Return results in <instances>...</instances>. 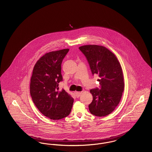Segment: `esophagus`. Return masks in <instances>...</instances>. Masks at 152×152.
<instances>
[{
  "mask_svg": "<svg viewBox=\"0 0 152 152\" xmlns=\"http://www.w3.org/2000/svg\"><path fill=\"white\" fill-rule=\"evenodd\" d=\"M81 92H75L76 96L77 97H79L81 95Z\"/></svg>",
  "mask_w": 152,
  "mask_h": 152,
  "instance_id": "1",
  "label": "esophagus"
}]
</instances>
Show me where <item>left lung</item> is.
<instances>
[{
	"label": "left lung",
	"mask_w": 152,
	"mask_h": 152,
	"mask_svg": "<svg viewBox=\"0 0 152 152\" xmlns=\"http://www.w3.org/2000/svg\"><path fill=\"white\" fill-rule=\"evenodd\" d=\"M87 58L91 72L97 74L101 89L90 90L93 101L89 105L94 116H106L111 113L121 100L124 89L121 66L115 55L105 47L86 45L79 47Z\"/></svg>",
	"instance_id": "8db88e82"
}]
</instances>
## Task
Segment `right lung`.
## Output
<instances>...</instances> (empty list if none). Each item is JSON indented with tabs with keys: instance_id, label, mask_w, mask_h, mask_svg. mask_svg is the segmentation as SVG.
<instances>
[{
	"instance_id": "add662e5",
	"label": "right lung",
	"mask_w": 152,
	"mask_h": 152,
	"mask_svg": "<svg viewBox=\"0 0 152 152\" xmlns=\"http://www.w3.org/2000/svg\"><path fill=\"white\" fill-rule=\"evenodd\" d=\"M69 49L52 51L44 55L34 67L30 83V94L37 108L53 120L68 116L73 99L58 83L63 80L61 63Z\"/></svg>"
}]
</instances>
